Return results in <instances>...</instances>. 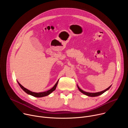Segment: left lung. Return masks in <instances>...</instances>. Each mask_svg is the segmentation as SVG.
Masks as SVG:
<instances>
[{"label": "left lung", "instance_id": "8db88e82", "mask_svg": "<svg viewBox=\"0 0 128 128\" xmlns=\"http://www.w3.org/2000/svg\"><path fill=\"white\" fill-rule=\"evenodd\" d=\"M111 87V86H109L108 88H107L106 89H105V90H103V91H101V92H97V93H88V92H85V91H84L83 90H82L81 88H80L78 86V90H80V92H82V93H83L84 94L86 95V96H90V97H96V96H98L102 94H103L104 92H105L106 90H108L109 89V88H110Z\"/></svg>", "mask_w": 128, "mask_h": 128}]
</instances>
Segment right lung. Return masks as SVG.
Segmentation results:
<instances>
[{"label":"right lung","mask_w":128,"mask_h":128,"mask_svg":"<svg viewBox=\"0 0 128 128\" xmlns=\"http://www.w3.org/2000/svg\"><path fill=\"white\" fill-rule=\"evenodd\" d=\"M58 81L56 82V84H54V86L52 88H50V90H48L47 91H46V92H40V93H35V92H31V91H30V90L27 89L26 88H25L23 86H22L18 82V84H19L20 86V87L25 92H26L27 94H28L29 95H30L31 96H33L34 97H44V96L48 95L51 93H52L54 90H56V88L57 86L58 83Z\"/></svg>","instance_id":"add662e5"}]
</instances>
